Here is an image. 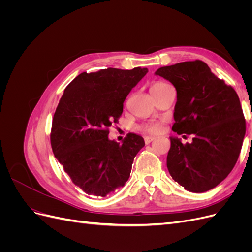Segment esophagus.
<instances>
[{"mask_svg":"<svg viewBox=\"0 0 252 252\" xmlns=\"http://www.w3.org/2000/svg\"><path fill=\"white\" fill-rule=\"evenodd\" d=\"M155 140H156L155 136H146V138H145V143L149 144V143H151L152 141H155Z\"/></svg>","mask_w":252,"mask_h":252,"instance_id":"esophagus-1","label":"esophagus"}]
</instances>
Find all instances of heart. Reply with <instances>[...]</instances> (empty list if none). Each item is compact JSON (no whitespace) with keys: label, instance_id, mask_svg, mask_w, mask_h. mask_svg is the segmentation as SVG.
I'll list each match as a JSON object with an SVG mask.
<instances>
[{"label":"heart","instance_id":"heart-1","mask_svg":"<svg viewBox=\"0 0 252 252\" xmlns=\"http://www.w3.org/2000/svg\"><path fill=\"white\" fill-rule=\"evenodd\" d=\"M164 85H166V83L157 82V83L154 84V85L151 86V89H150V90L158 89V88L163 87ZM142 129H143V130H145V131L150 132V133H158L159 131L162 130V126H161V124H158V123H149V124H147V125H144V126L142 127Z\"/></svg>","mask_w":252,"mask_h":252}]
</instances>
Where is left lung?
Wrapping results in <instances>:
<instances>
[{"mask_svg": "<svg viewBox=\"0 0 252 252\" xmlns=\"http://www.w3.org/2000/svg\"><path fill=\"white\" fill-rule=\"evenodd\" d=\"M156 74L177 89L172 130L193 134L186 144L170 136L167 168L188 191H208L227 178L239 158L246 132L240 98L200 60L161 67Z\"/></svg>", "mask_w": 252, "mask_h": 252, "instance_id": "obj_1", "label": "left lung"}]
</instances>
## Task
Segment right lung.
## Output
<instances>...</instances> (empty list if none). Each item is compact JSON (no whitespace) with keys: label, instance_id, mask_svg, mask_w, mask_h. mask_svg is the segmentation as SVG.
Segmentation results:
<instances>
[{"label":"right lung","instance_id":"1","mask_svg":"<svg viewBox=\"0 0 252 252\" xmlns=\"http://www.w3.org/2000/svg\"><path fill=\"white\" fill-rule=\"evenodd\" d=\"M147 72L141 67L82 72L65 88L52 120L51 147L73 184L85 193L105 197L130 177L144 139L128 133L120 144L108 139V128L118 123L126 96Z\"/></svg>","mask_w":252,"mask_h":252}]
</instances>
